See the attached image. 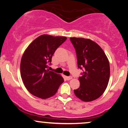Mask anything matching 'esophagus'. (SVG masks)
I'll use <instances>...</instances> for the list:
<instances>
[{
	"label": "esophagus",
	"mask_w": 128,
	"mask_h": 128,
	"mask_svg": "<svg viewBox=\"0 0 128 128\" xmlns=\"http://www.w3.org/2000/svg\"><path fill=\"white\" fill-rule=\"evenodd\" d=\"M65 78H66V79L67 80H71V79H72V76H65Z\"/></svg>",
	"instance_id": "esophagus-1"
}]
</instances>
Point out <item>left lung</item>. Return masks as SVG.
I'll return each mask as SVG.
<instances>
[{
  "label": "left lung",
  "instance_id": "obj_1",
  "mask_svg": "<svg viewBox=\"0 0 128 128\" xmlns=\"http://www.w3.org/2000/svg\"><path fill=\"white\" fill-rule=\"evenodd\" d=\"M76 53L78 67L84 72L79 78L80 86L74 90L77 98L85 102L98 98L108 84L109 61L101 47L89 39L70 38Z\"/></svg>",
  "mask_w": 128,
  "mask_h": 128
}]
</instances>
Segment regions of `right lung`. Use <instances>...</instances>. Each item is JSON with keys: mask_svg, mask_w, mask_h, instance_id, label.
Here are the masks:
<instances>
[{"mask_svg": "<svg viewBox=\"0 0 128 128\" xmlns=\"http://www.w3.org/2000/svg\"><path fill=\"white\" fill-rule=\"evenodd\" d=\"M66 39V36L42 35L25 50L21 60V76L26 89L34 96L42 99L49 98L63 83L60 75L48 67L56 50Z\"/></svg>", "mask_w": 128, "mask_h": 128, "instance_id": "1", "label": "right lung"}]
</instances>
